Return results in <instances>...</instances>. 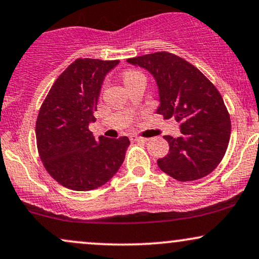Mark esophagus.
<instances>
[{"label": "esophagus", "mask_w": 259, "mask_h": 259, "mask_svg": "<svg viewBox=\"0 0 259 259\" xmlns=\"http://www.w3.org/2000/svg\"><path fill=\"white\" fill-rule=\"evenodd\" d=\"M130 138H132V140L133 141H147L148 139H146V138H142V136H139V135H132L130 136Z\"/></svg>", "instance_id": "obj_1"}]
</instances>
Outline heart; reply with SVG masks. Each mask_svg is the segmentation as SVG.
Listing matches in <instances>:
<instances>
[{
	"label": "heart",
	"mask_w": 259,
	"mask_h": 259,
	"mask_svg": "<svg viewBox=\"0 0 259 259\" xmlns=\"http://www.w3.org/2000/svg\"><path fill=\"white\" fill-rule=\"evenodd\" d=\"M136 74H139V72H134V71H130V72H126L124 74V80L127 79V78H132V77L136 76Z\"/></svg>",
	"instance_id": "heart-1"
}]
</instances>
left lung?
I'll list each match as a JSON object with an SVG mask.
<instances>
[{
	"mask_svg": "<svg viewBox=\"0 0 259 259\" xmlns=\"http://www.w3.org/2000/svg\"><path fill=\"white\" fill-rule=\"evenodd\" d=\"M126 61L152 74L159 100L157 113L180 124L179 138L164 136L170 148L157 161L160 170L181 182L212 172L230 138V118L216 87L197 67L166 52Z\"/></svg>",
	"mask_w": 259,
	"mask_h": 259,
	"instance_id": "obj_1",
	"label": "left lung"
}]
</instances>
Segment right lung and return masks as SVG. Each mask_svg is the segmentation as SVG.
<instances>
[{"instance_id": "right-lung-1", "label": "right lung", "mask_w": 259, "mask_h": 259, "mask_svg": "<svg viewBox=\"0 0 259 259\" xmlns=\"http://www.w3.org/2000/svg\"><path fill=\"white\" fill-rule=\"evenodd\" d=\"M119 60L77 59L62 72L43 101L36 121L39 158L55 181L72 191H92L117 174L125 159L126 136L96 140V120L105 77Z\"/></svg>"}]
</instances>
